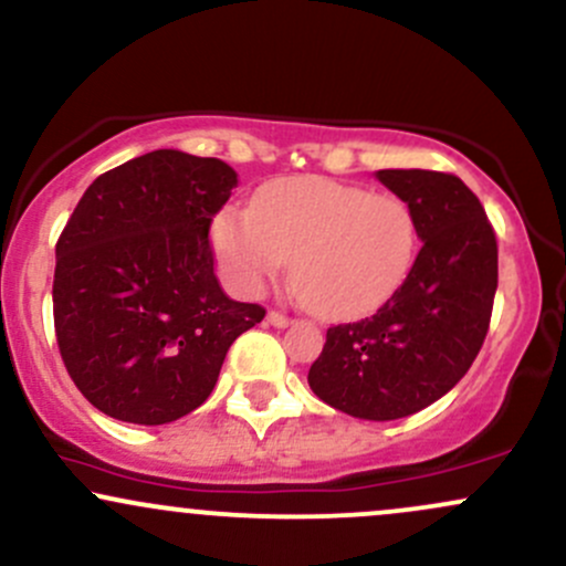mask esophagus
Wrapping results in <instances>:
<instances>
[{
  "instance_id": "esophagus-1",
  "label": "esophagus",
  "mask_w": 566,
  "mask_h": 566,
  "mask_svg": "<svg viewBox=\"0 0 566 566\" xmlns=\"http://www.w3.org/2000/svg\"><path fill=\"white\" fill-rule=\"evenodd\" d=\"M269 322L273 327H287V325H293V319H290L287 314H282V312H269Z\"/></svg>"
}]
</instances>
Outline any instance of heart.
<instances>
[{"instance_id": "heart-1", "label": "heart", "mask_w": 566, "mask_h": 566, "mask_svg": "<svg viewBox=\"0 0 566 566\" xmlns=\"http://www.w3.org/2000/svg\"><path fill=\"white\" fill-rule=\"evenodd\" d=\"M212 247L228 282L258 295L293 263V282L314 314L357 319L397 295L419 252L411 203L327 177L273 182L254 209L226 207Z\"/></svg>"}]
</instances>
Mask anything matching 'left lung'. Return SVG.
Instances as JSON below:
<instances>
[{
  "label": "left lung",
  "mask_w": 566,
  "mask_h": 566,
  "mask_svg": "<svg viewBox=\"0 0 566 566\" xmlns=\"http://www.w3.org/2000/svg\"><path fill=\"white\" fill-rule=\"evenodd\" d=\"M376 177L411 203L424 244L392 301L327 331L308 387L335 411L392 421L440 400L481 352L496 293V235L454 174L381 169Z\"/></svg>",
  "instance_id": "left-lung-1"
}]
</instances>
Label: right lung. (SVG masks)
Wrapping results in <instances>:
<instances>
[{
    "label": "right lung",
    "mask_w": 566,
    "mask_h": 566,
    "mask_svg": "<svg viewBox=\"0 0 566 566\" xmlns=\"http://www.w3.org/2000/svg\"><path fill=\"white\" fill-rule=\"evenodd\" d=\"M239 177L226 160L155 150L93 179L55 244L53 322L85 400L169 424L212 395L265 308L222 293L209 228Z\"/></svg>",
    "instance_id": "obj_1"
}]
</instances>
